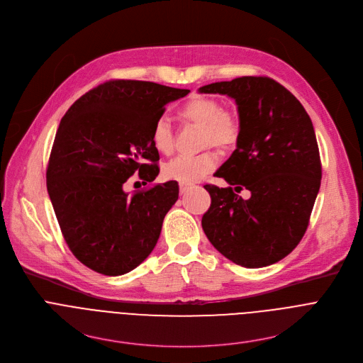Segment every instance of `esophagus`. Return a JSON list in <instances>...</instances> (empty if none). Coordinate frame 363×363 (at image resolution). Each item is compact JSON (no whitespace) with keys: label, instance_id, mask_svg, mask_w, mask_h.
Returning a JSON list of instances; mask_svg holds the SVG:
<instances>
[{"label":"esophagus","instance_id":"34e87169","mask_svg":"<svg viewBox=\"0 0 363 363\" xmlns=\"http://www.w3.org/2000/svg\"><path fill=\"white\" fill-rule=\"evenodd\" d=\"M192 185L191 184H179V192L181 194H185L188 189H191Z\"/></svg>","mask_w":363,"mask_h":363}]
</instances>
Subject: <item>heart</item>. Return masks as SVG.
I'll return each mask as SVG.
<instances>
[{
    "instance_id": "b5f03b06",
    "label": "heart",
    "mask_w": 363,
    "mask_h": 363,
    "mask_svg": "<svg viewBox=\"0 0 363 363\" xmlns=\"http://www.w3.org/2000/svg\"><path fill=\"white\" fill-rule=\"evenodd\" d=\"M179 116L202 128V147L216 146L220 149L234 147L241 136V123L235 113L225 111L221 101L211 97H194L179 111ZM150 142L161 155H171L174 150V133L169 122L160 118L153 123ZM218 164L217 153L205 150L195 157H178L168 162L162 174L167 179L179 184H192L210 174Z\"/></svg>"
}]
</instances>
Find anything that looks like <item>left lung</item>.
<instances>
[{
    "mask_svg": "<svg viewBox=\"0 0 363 363\" xmlns=\"http://www.w3.org/2000/svg\"><path fill=\"white\" fill-rule=\"evenodd\" d=\"M237 103L241 136L216 172L230 186L203 185L211 206L202 217L210 242L233 263L258 269L280 262L303 238L320 188L319 146L301 103L270 77L244 76L199 87ZM252 192L242 200L232 189Z\"/></svg>",
    "mask_w": 363,
    "mask_h": 363,
    "instance_id": "obj_1",
    "label": "left lung"
}]
</instances>
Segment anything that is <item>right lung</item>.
I'll list each match as a JSON object with an SVG mask.
<instances>
[{
	"label": "right lung",
	"mask_w": 363,
	"mask_h": 363,
	"mask_svg": "<svg viewBox=\"0 0 363 363\" xmlns=\"http://www.w3.org/2000/svg\"><path fill=\"white\" fill-rule=\"evenodd\" d=\"M188 89L152 82L109 80L77 99L63 116L47 167V191L62 234L86 267L105 276L136 269L158 242L177 202L175 181L129 195L135 174H160L153 123Z\"/></svg>",
	"instance_id": "right-lung-1"
}]
</instances>
